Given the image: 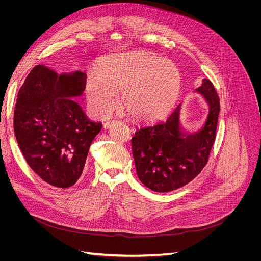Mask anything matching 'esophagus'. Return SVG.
Listing matches in <instances>:
<instances>
[{"instance_id": "obj_1", "label": "esophagus", "mask_w": 261, "mask_h": 261, "mask_svg": "<svg viewBox=\"0 0 261 261\" xmlns=\"http://www.w3.org/2000/svg\"><path fill=\"white\" fill-rule=\"evenodd\" d=\"M113 123H114V122H106V123L103 124V128H105V129L110 128V127H111V125H112Z\"/></svg>"}]
</instances>
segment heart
<instances>
[{"instance_id":"1","label":"heart","mask_w":261,"mask_h":261,"mask_svg":"<svg viewBox=\"0 0 261 261\" xmlns=\"http://www.w3.org/2000/svg\"><path fill=\"white\" fill-rule=\"evenodd\" d=\"M180 89L177 68L146 53H124L103 58L96 70L84 75L83 93L89 112L106 117L121 92L124 108L137 120L155 121L167 115Z\"/></svg>"}]
</instances>
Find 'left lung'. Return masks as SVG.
Returning a JSON list of instances; mask_svg holds the SVG:
<instances>
[{
	"label": "left lung",
	"mask_w": 261,
	"mask_h": 261,
	"mask_svg": "<svg viewBox=\"0 0 261 261\" xmlns=\"http://www.w3.org/2000/svg\"><path fill=\"white\" fill-rule=\"evenodd\" d=\"M194 92L207 103V115L199 129L188 132L184 128L179 105L167 121L145 125L132 138L138 178L153 192L168 193L183 187L207 164L216 140L219 97L206 78Z\"/></svg>",
	"instance_id": "left-lung-1"
}]
</instances>
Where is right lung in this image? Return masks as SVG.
I'll return each instance as SVG.
<instances>
[{
  "mask_svg": "<svg viewBox=\"0 0 261 261\" xmlns=\"http://www.w3.org/2000/svg\"><path fill=\"white\" fill-rule=\"evenodd\" d=\"M84 75L37 65L18 92L14 113L18 146L29 167L54 187H70L81 177L102 128L76 102L83 94Z\"/></svg>",
  "mask_w": 261,
  "mask_h": 261,
  "instance_id": "add662e5",
  "label": "right lung"
}]
</instances>
